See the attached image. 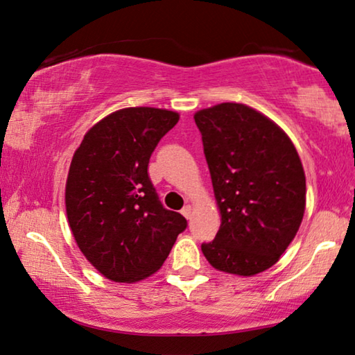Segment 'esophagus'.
<instances>
[{
	"mask_svg": "<svg viewBox=\"0 0 355 355\" xmlns=\"http://www.w3.org/2000/svg\"><path fill=\"white\" fill-rule=\"evenodd\" d=\"M191 213H193V207L191 205H184L183 208H182V215L187 218V219H189L191 218Z\"/></svg>",
	"mask_w": 355,
	"mask_h": 355,
	"instance_id": "34e87169",
	"label": "esophagus"
}]
</instances>
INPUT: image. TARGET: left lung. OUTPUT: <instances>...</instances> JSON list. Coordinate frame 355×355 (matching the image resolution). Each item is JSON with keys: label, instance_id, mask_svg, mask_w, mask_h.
Listing matches in <instances>:
<instances>
[{"label": "left lung", "instance_id": "8db88e82", "mask_svg": "<svg viewBox=\"0 0 355 355\" xmlns=\"http://www.w3.org/2000/svg\"><path fill=\"white\" fill-rule=\"evenodd\" d=\"M221 226L202 243L221 272L251 277L278 262L305 213L299 153L278 125L251 107L223 103L196 112Z\"/></svg>", "mask_w": 355, "mask_h": 355}]
</instances>
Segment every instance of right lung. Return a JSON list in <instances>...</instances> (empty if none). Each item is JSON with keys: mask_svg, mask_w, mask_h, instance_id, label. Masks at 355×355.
<instances>
[{"mask_svg": "<svg viewBox=\"0 0 355 355\" xmlns=\"http://www.w3.org/2000/svg\"><path fill=\"white\" fill-rule=\"evenodd\" d=\"M178 114L128 107L83 137L66 182V213L78 248L115 283H136L159 270L188 223L162 207L148 177L159 140Z\"/></svg>", "mask_w": 355, "mask_h": 355, "instance_id": "add662e5", "label": "right lung"}]
</instances>
